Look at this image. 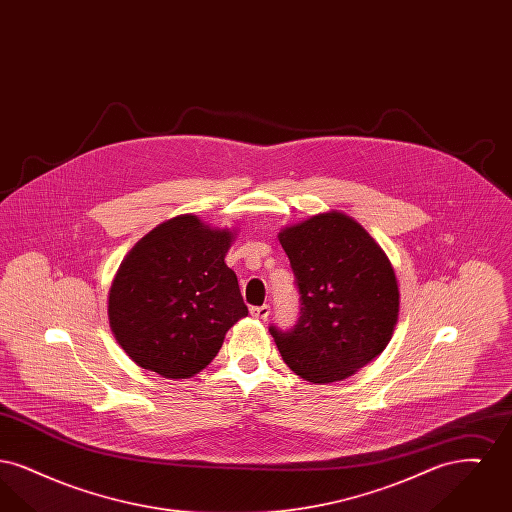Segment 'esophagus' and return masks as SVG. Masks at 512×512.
I'll return each mask as SVG.
<instances>
[{
    "label": "esophagus",
    "mask_w": 512,
    "mask_h": 512,
    "mask_svg": "<svg viewBox=\"0 0 512 512\" xmlns=\"http://www.w3.org/2000/svg\"><path fill=\"white\" fill-rule=\"evenodd\" d=\"M251 317L259 318V320H267L270 317V307L268 305H261V307H251L249 309Z\"/></svg>",
    "instance_id": "34e87169"
}]
</instances>
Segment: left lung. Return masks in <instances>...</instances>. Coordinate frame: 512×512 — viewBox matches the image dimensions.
<instances>
[{
	"mask_svg": "<svg viewBox=\"0 0 512 512\" xmlns=\"http://www.w3.org/2000/svg\"><path fill=\"white\" fill-rule=\"evenodd\" d=\"M278 240L303 305L292 332L270 326L282 359L313 384L353 376L386 349L399 318V284L386 251L341 211L284 226Z\"/></svg>",
	"mask_w": 512,
	"mask_h": 512,
	"instance_id": "obj_1",
	"label": "left lung"
}]
</instances>
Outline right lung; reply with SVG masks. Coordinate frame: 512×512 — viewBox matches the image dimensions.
<instances>
[{
    "mask_svg": "<svg viewBox=\"0 0 512 512\" xmlns=\"http://www.w3.org/2000/svg\"><path fill=\"white\" fill-rule=\"evenodd\" d=\"M236 238L195 215L155 226L122 259L109 299V326L124 353L163 378H192L226 332L247 317L236 272L224 257Z\"/></svg>",
    "mask_w": 512,
    "mask_h": 512,
    "instance_id": "right-lung-1",
    "label": "right lung"
}]
</instances>
